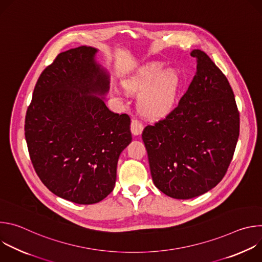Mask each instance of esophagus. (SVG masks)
I'll use <instances>...</instances> for the list:
<instances>
[{"mask_svg":"<svg viewBox=\"0 0 262 262\" xmlns=\"http://www.w3.org/2000/svg\"><path fill=\"white\" fill-rule=\"evenodd\" d=\"M143 124L138 120V119H132V123H130V130L135 136H138L140 134H142L143 132Z\"/></svg>","mask_w":262,"mask_h":262,"instance_id":"obj_1","label":"esophagus"}]
</instances>
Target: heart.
Instances as JSON below:
<instances>
[{"mask_svg":"<svg viewBox=\"0 0 262 262\" xmlns=\"http://www.w3.org/2000/svg\"><path fill=\"white\" fill-rule=\"evenodd\" d=\"M179 76L176 70L167 69L158 64L142 68L134 77L125 82V87L139 97L141 113L151 119H159L172 110L179 89Z\"/></svg>","mask_w":262,"mask_h":262,"instance_id":"heart-1","label":"heart"}]
</instances>
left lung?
I'll use <instances>...</instances> for the list:
<instances>
[{
	"label": "left lung",
	"mask_w": 262,
	"mask_h": 262,
	"mask_svg": "<svg viewBox=\"0 0 262 262\" xmlns=\"http://www.w3.org/2000/svg\"><path fill=\"white\" fill-rule=\"evenodd\" d=\"M188 90L166 118L142 134L157 188L174 199H191L225 176L239 136V113L227 78L202 51Z\"/></svg>",
	"instance_id": "1"
}]
</instances>
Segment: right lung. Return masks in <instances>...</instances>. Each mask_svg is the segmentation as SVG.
I'll return each instance as SVG.
<instances>
[{
	"instance_id": "obj_1",
	"label": "right lung",
	"mask_w": 262,
	"mask_h": 262,
	"mask_svg": "<svg viewBox=\"0 0 262 262\" xmlns=\"http://www.w3.org/2000/svg\"><path fill=\"white\" fill-rule=\"evenodd\" d=\"M96 53L84 46L59 54L37 81L25 120L37 175L78 204L97 203L114 190L119 156L132 142L129 116L111 112L97 96L110 82Z\"/></svg>"
}]
</instances>
